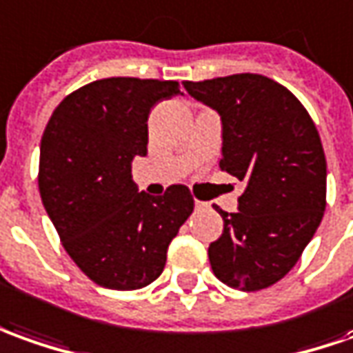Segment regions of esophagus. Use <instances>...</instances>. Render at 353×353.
Returning a JSON list of instances; mask_svg holds the SVG:
<instances>
[{"instance_id": "esophagus-1", "label": "esophagus", "mask_w": 353, "mask_h": 353, "mask_svg": "<svg viewBox=\"0 0 353 353\" xmlns=\"http://www.w3.org/2000/svg\"><path fill=\"white\" fill-rule=\"evenodd\" d=\"M194 203H196V209H205V208H208V203H205V201H201V200H196Z\"/></svg>"}]
</instances>
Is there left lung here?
Masks as SVG:
<instances>
[{
  "mask_svg": "<svg viewBox=\"0 0 353 353\" xmlns=\"http://www.w3.org/2000/svg\"><path fill=\"white\" fill-rule=\"evenodd\" d=\"M223 123L221 169L246 182L236 213L219 209L223 234L209 244L221 283L254 292L298 263L327 205V161L310 113L263 74L182 82Z\"/></svg>",
  "mask_w": 353,
  "mask_h": 353,
  "instance_id": "left-lung-1",
  "label": "left lung"
}]
</instances>
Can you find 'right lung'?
Wrapping results in <instances>:
<instances>
[{"label": "right lung", "mask_w": 353, "mask_h": 353, "mask_svg": "<svg viewBox=\"0 0 353 353\" xmlns=\"http://www.w3.org/2000/svg\"><path fill=\"white\" fill-rule=\"evenodd\" d=\"M176 94V80H96L63 99L43 130V208L70 259L99 286L138 290L153 283L194 211L182 184L150 196L132 181V159L148 153L152 107Z\"/></svg>", "instance_id": "obj_1"}]
</instances>
